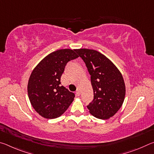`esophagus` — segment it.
I'll use <instances>...</instances> for the list:
<instances>
[{
    "label": "esophagus",
    "instance_id": "1",
    "mask_svg": "<svg viewBox=\"0 0 154 154\" xmlns=\"http://www.w3.org/2000/svg\"><path fill=\"white\" fill-rule=\"evenodd\" d=\"M76 95L77 96H79L80 95V91H79V90H77L76 91Z\"/></svg>",
    "mask_w": 154,
    "mask_h": 154
}]
</instances>
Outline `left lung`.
<instances>
[{"label": "left lung", "mask_w": 154, "mask_h": 154, "mask_svg": "<svg viewBox=\"0 0 154 154\" xmlns=\"http://www.w3.org/2000/svg\"><path fill=\"white\" fill-rule=\"evenodd\" d=\"M75 51L85 62L91 75L94 99L87 106L95 118L106 119L113 116L124 103L126 87L118 68L110 60L94 49Z\"/></svg>", "instance_id": "8db88e82"}]
</instances>
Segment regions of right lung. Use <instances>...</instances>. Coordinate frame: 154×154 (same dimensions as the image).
I'll use <instances>...</instances> for the list:
<instances>
[{"label": "right lung", "mask_w": 154, "mask_h": 154, "mask_svg": "<svg viewBox=\"0 0 154 154\" xmlns=\"http://www.w3.org/2000/svg\"><path fill=\"white\" fill-rule=\"evenodd\" d=\"M75 50L59 49L45 57L31 73L28 94L35 110L43 118L61 116L75 98V94L61 85L60 78L66 64L79 56Z\"/></svg>", "instance_id": "obj_1"}]
</instances>
